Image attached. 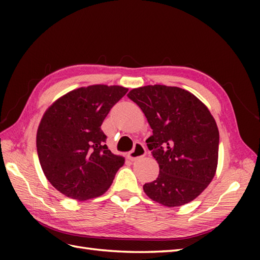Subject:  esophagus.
<instances>
[{
  "instance_id": "obj_1",
  "label": "esophagus",
  "mask_w": 260,
  "mask_h": 260,
  "mask_svg": "<svg viewBox=\"0 0 260 260\" xmlns=\"http://www.w3.org/2000/svg\"><path fill=\"white\" fill-rule=\"evenodd\" d=\"M145 153H146V150H145L144 145H143L142 143L137 142V143H135L133 150L128 153V158L132 159V161H134V159L144 156Z\"/></svg>"
}]
</instances>
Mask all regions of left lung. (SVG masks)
<instances>
[{
	"instance_id": "8db88e82",
	"label": "left lung",
	"mask_w": 260,
	"mask_h": 260,
	"mask_svg": "<svg viewBox=\"0 0 260 260\" xmlns=\"http://www.w3.org/2000/svg\"><path fill=\"white\" fill-rule=\"evenodd\" d=\"M127 96L153 129L146 143L159 174L143 185L146 196L169 208L194 200L212 181L218 164L219 131L209 109L178 87L145 86Z\"/></svg>"
}]
</instances>
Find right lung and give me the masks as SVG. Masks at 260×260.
<instances>
[{
  "label": "right lung",
  "mask_w": 260,
  "mask_h": 260,
  "mask_svg": "<svg viewBox=\"0 0 260 260\" xmlns=\"http://www.w3.org/2000/svg\"><path fill=\"white\" fill-rule=\"evenodd\" d=\"M127 88L93 85L68 92L43 115L37 152L48 181L66 197L85 201L104 194L124 157L108 150L101 126Z\"/></svg>",
  "instance_id": "obj_1"
}]
</instances>
